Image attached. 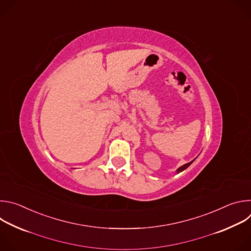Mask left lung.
I'll use <instances>...</instances> for the list:
<instances>
[{"mask_svg": "<svg viewBox=\"0 0 251 251\" xmlns=\"http://www.w3.org/2000/svg\"><path fill=\"white\" fill-rule=\"evenodd\" d=\"M193 162H194V161H192V162H190V163H188V164H185L184 166L180 167V168H178V169L176 170V172H177V173H180V172H182V171L186 170V169H187V168H188V167H189V166H190V165H191Z\"/></svg>", "mask_w": 251, "mask_h": 251, "instance_id": "8db88e82", "label": "left lung"}]
</instances>
